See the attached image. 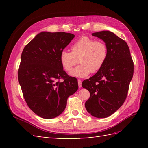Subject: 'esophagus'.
Wrapping results in <instances>:
<instances>
[{
  "instance_id": "34e87169",
  "label": "esophagus",
  "mask_w": 148,
  "mask_h": 148,
  "mask_svg": "<svg viewBox=\"0 0 148 148\" xmlns=\"http://www.w3.org/2000/svg\"><path fill=\"white\" fill-rule=\"evenodd\" d=\"M78 86L79 88H82V81L80 79L78 80Z\"/></svg>"
}]
</instances>
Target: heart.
Segmentation results:
<instances>
[{"label": "heart", "mask_w": 148, "mask_h": 148, "mask_svg": "<svg viewBox=\"0 0 148 148\" xmlns=\"http://www.w3.org/2000/svg\"><path fill=\"white\" fill-rule=\"evenodd\" d=\"M108 56L106 44L101 41H95L87 36L79 38L71 46V52L62 51L60 62L64 69L70 71L77 64L70 75L79 78L86 77L91 72L96 73L104 66Z\"/></svg>", "instance_id": "b5f03b06"}]
</instances>
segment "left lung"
I'll return each mask as SVG.
<instances>
[{"mask_svg":"<svg viewBox=\"0 0 148 148\" xmlns=\"http://www.w3.org/2000/svg\"><path fill=\"white\" fill-rule=\"evenodd\" d=\"M101 39L108 49V56L102 69L89 79L83 88L90 92L85 107L97 118L109 117L123 105L133 75V62L127 43L109 31L92 34Z\"/></svg>","mask_w":148,"mask_h":148,"instance_id":"obj_1","label":"left lung"}]
</instances>
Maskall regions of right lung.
I'll return each instance as SVG.
<instances>
[{"label":"right lung","instance_id":"right-lung-1","mask_svg":"<svg viewBox=\"0 0 148 148\" xmlns=\"http://www.w3.org/2000/svg\"><path fill=\"white\" fill-rule=\"evenodd\" d=\"M75 35L43 31L23 49L18 73L26 104L34 113L46 119L55 118L65 110L68 97L78 90L77 79L64 70L61 52ZM63 78L60 82L57 79Z\"/></svg>","mask_w":148,"mask_h":148}]
</instances>
